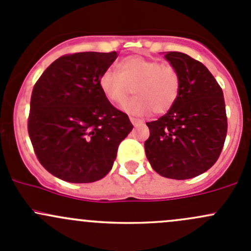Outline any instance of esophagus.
<instances>
[{
	"label": "esophagus",
	"mask_w": 251,
	"mask_h": 251,
	"mask_svg": "<svg viewBox=\"0 0 251 251\" xmlns=\"http://www.w3.org/2000/svg\"><path fill=\"white\" fill-rule=\"evenodd\" d=\"M130 121H131V123H132L133 126H138V125H142V124H143V121L140 120V119L132 118V116H131V118H130Z\"/></svg>",
	"instance_id": "1"
}]
</instances>
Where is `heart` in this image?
Returning a JSON list of instances; mask_svg holds the SVG:
<instances>
[{
  "label": "heart",
  "instance_id": "1",
  "mask_svg": "<svg viewBox=\"0 0 251 251\" xmlns=\"http://www.w3.org/2000/svg\"><path fill=\"white\" fill-rule=\"evenodd\" d=\"M100 88L114 104H123L135 92L137 97L124 105L127 113L165 114L178 98L181 76L173 65L132 55L119 63L118 73H103Z\"/></svg>",
  "mask_w": 251,
  "mask_h": 251
}]
</instances>
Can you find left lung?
I'll return each mask as SVG.
<instances>
[{
  "instance_id": "8db88e82",
  "label": "left lung",
  "mask_w": 251,
  "mask_h": 251,
  "mask_svg": "<svg viewBox=\"0 0 251 251\" xmlns=\"http://www.w3.org/2000/svg\"><path fill=\"white\" fill-rule=\"evenodd\" d=\"M166 59L181 76L178 98L158 120L147 123L144 149L151 168L163 177L187 179L209 170L227 135L224 92L203 63L181 52Z\"/></svg>"
}]
</instances>
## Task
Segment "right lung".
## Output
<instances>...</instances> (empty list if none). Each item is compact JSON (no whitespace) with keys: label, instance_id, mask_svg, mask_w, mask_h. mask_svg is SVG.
<instances>
[{"label":"right lung","instance_id":"right-lung-1","mask_svg":"<svg viewBox=\"0 0 251 251\" xmlns=\"http://www.w3.org/2000/svg\"><path fill=\"white\" fill-rule=\"evenodd\" d=\"M116 57V52L62 55L35 83L30 140L41 165L63 181L103 178L113 168L120 142L133 128L100 88V75Z\"/></svg>","mask_w":251,"mask_h":251}]
</instances>
